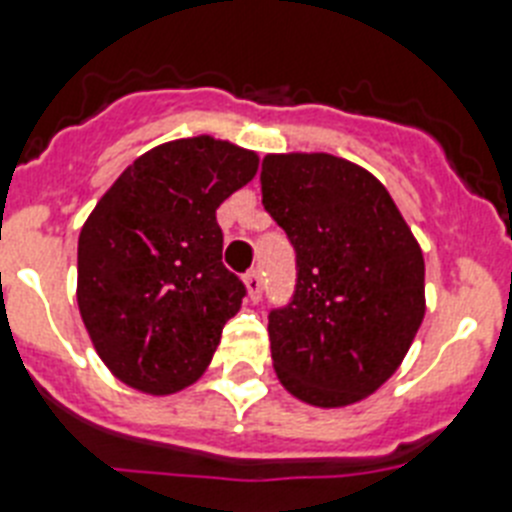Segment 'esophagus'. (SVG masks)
Segmentation results:
<instances>
[{
	"mask_svg": "<svg viewBox=\"0 0 512 512\" xmlns=\"http://www.w3.org/2000/svg\"><path fill=\"white\" fill-rule=\"evenodd\" d=\"M244 286H247V293H250V299L257 301L262 293V275L260 270H250V273L244 275Z\"/></svg>",
	"mask_w": 512,
	"mask_h": 512,
	"instance_id": "1",
	"label": "esophagus"
}]
</instances>
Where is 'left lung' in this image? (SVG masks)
I'll list each match as a JSON object with an SVG mask.
<instances>
[{
  "label": "left lung",
  "instance_id": "1",
  "mask_svg": "<svg viewBox=\"0 0 512 512\" xmlns=\"http://www.w3.org/2000/svg\"><path fill=\"white\" fill-rule=\"evenodd\" d=\"M262 206L296 250V293L268 319L288 394L348 407L394 376L425 317L415 234L368 170L324 151L262 159Z\"/></svg>",
  "mask_w": 512,
  "mask_h": 512
}]
</instances>
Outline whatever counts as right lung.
Wrapping results in <instances>:
<instances>
[{"instance_id": "right-lung-1", "label": "right lung", "mask_w": 512, "mask_h": 512, "mask_svg": "<svg viewBox=\"0 0 512 512\" xmlns=\"http://www.w3.org/2000/svg\"><path fill=\"white\" fill-rule=\"evenodd\" d=\"M257 151L213 136L159 144L79 231L77 304L115 379L175 394L201 379L244 286L221 262L216 208L257 175Z\"/></svg>"}]
</instances>
